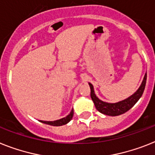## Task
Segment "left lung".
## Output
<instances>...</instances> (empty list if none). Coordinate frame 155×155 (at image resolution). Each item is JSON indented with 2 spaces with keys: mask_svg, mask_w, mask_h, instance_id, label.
Instances as JSON below:
<instances>
[{
  "mask_svg": "<svg viewBox=\"0 0 155 155\" xmlns=\"http://www.w3.org/2000/svg\"><path fill=\"white\" fill-rule=\"evenodd\" d=\"M146 82L147 72L144 75L141 85L140 86V87L138 88L137 91L133 94L125 98L124 100L115 102V103L103 102L101 99H99L96 96L93 85L91 83H88V84H89L90 88H91V97L92 101L94 102V104L97 111H99L100 113H102L105 115L115 117V116H119L124 114L127 111H128L131 108L133 107L134 105L139 101V99L143 95V93L144 89H145V86H146Z\"/></svg>",
  "mask_w": 155,
  "mask_h": 155,
  "instance_id": "obj_1",
  "label": "left lung"
}]
</instances>
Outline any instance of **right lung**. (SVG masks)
Segmentation results:
<instances>
[{"instance_id": "add662e5", "label": "right lung", "mask_w": 155, "mask_h": 155, "mask_svg": "<svg viewBox=\"0 0 155 155\" xmlns=\"http://www.w3.org/2000/svg\"><path fill=\"white\" fill-rule=\"evenodd\" d=\"M73 109L71 110L70 112V114L65 117H63L60 120H53V121H44V120H41V123H44V124H49V125L52 126H61V125H64V124H68V122L72 119V117H73Z\"/></svg>"}]
</instances>
